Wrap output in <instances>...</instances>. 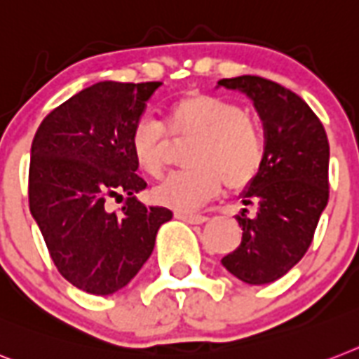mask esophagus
<instances>
[{"label":"esophagus","instance_id":"esophagus-1","mask_svg":"<svg viewBox=\"0 0 359 359\" xmlns=\"http://www.w3.org/2000/svg\"><path fill=\"white\" fill-rule=\"evenodd\" d=\"M176 218L187 222V224H203V222H207V216L194 215V212H176Z\"/></svg>","mask_w":359,"mask_h":359}]
</instances>
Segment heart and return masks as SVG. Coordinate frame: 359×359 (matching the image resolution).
<instances>
[{"label":"heart","mask_w":359,"mask_h":359,"mask_svg":"<svg viewBox=\"0 0 359 359\" xmlns=\"http://www.w3.org/2000/svg\"><path fill=\"white\" fill-rule=\"evenodd\" d=\"M168 132L192 135L185 154L189 168L168 174L152 191L158 205L191 211L222 189H242L259 176L266 143L259 126L233 100L211 93H189L168 108ZM130 154L141 172L159 176L167 135L158 121L143 115L130 130Z\"/></svg>","instance_id":"b5f03b06"}]
</instances>
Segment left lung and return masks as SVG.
<instances>
[{
    "instance_id": "obj_1",
    "label": "left lung",
    "mask_w": 359,
    "mask_h": 359,
    "mask_svg": "<svg viewBox=\"0 0 359 359\" xmlns=\"http://www.w3.org/2000/svg\"><path fill=\"white\" fill-rule=\"evenodd\" d=\"M253 100L266 135V158L259 176L242 192L236 222L242 242L222 259L224 268L248 284H268L286 275L312 244L328 201L327 132L299 95L262 76L218 80Z\"/></svg>"
}]
</instances>
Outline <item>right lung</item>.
I'll return each mask as SVG.
<instances>
[{"instance_id":"obj_1","label":"right lung","mask_w":359,"mask_h":359,"mask_svg":"<svg viewBox=\"0 0 359 359\" xmlns=\"http://www.w3.org/2000/svg\"><path fill=\"white\" fill-rule=\"evenodd\" d=\"M161 82L104 80L55 108L31 147L29 207L62 277L82 292L124 288L152 255L167 207L135 198L147 182L135 174L130 130ZM127 194L123 209L104 203Z\"/></svg>"}]
</instances>
